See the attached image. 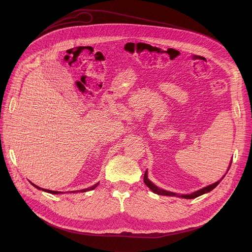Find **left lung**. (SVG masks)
<instances>
[{"label": "left lung", "instance_id": "obj_1", "mask_svg": "<svg viewBox=\"0 0 252 252\" xmlns=\"http://www.w3.org/2000/svg\"><path fill=\"white\" fill-rule=\"evenodd\" d=\"M230 165H231V162H230V164H229V167H230ZM229 167H228V169H229ZM224 176H225V175H223L222 178H223ZM222 178L220 179L219 182L214 183V184H212V185H210V186H207V187H205V188H203V189H199V190H196L195 192H192V193H190V194H178V193H174V192L167 191V190H164V189H161L158 188L157 186H155V185L150 181V179L148 178V171L145 172V176H143V182H145L146 186H147L149 189H151V190H153V191H154L155 193H157V194H159V195H167V196H177V197H182V198L192 199V198H195V197H197V196H199V195H202V194H204V193H207V192L211 191L213 189H215V188H217V187L220 185V183L222 181Z\"/></svg>", "mask_w": 252, "mask_h": 252}]
</instances>
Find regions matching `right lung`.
I'll list each match as a JSON object with an SVG mask.
<instances>
[{"label": "right lung", "instance_id": "add662e5", "mask_svg": "<svg viewBox=\"0 0 252 252\" xmlns=\"http://www.w3.org/2000/svg\"><path fill=\"white\" fill-rule=\"evenodd\" d=\"M32 184V183H31ZM98 184L99 183H97V184H95L94 186H93V187H91V188H88V189H81V190H74V191H71V192H78V191H81V192H86V191H88V190H93L94 189H95L97 186H98ZM35 189H43L44 191H46V192H49V193H52V194H59V193H63V192H61V191H55V190H50V189H41V188H39L38 186H35V185H33V184H32ZM70 192V193H71Z\"/></svg>", "mask_w": 252, "mask_h": 252}]
</instances>
